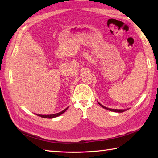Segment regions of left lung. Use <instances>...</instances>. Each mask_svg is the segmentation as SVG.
I'll list each match as a JSON object with an SVG mask.
<instances>
[{
    "instance_id": "8db88e82",
    "label": "left lung",
    "mask_w": 158,
    "mask_h": 158,
    "mask_svg": "<svg viewBox=\"0 0 158 158\" xmlns=\"http://www.w3.org/2000/svg\"><path fill=\"white\" fill-rule=\"evenodd\" d=\"M98 104L99 105L101 106L102 107H103L104 109H107V110H110V111H114V112H118V113H122V112H123V111H126V109H109V108H107V107H105V106H104L103 105H102L100 103H99L98 102Z\"/></svg>"
}]
</instances>
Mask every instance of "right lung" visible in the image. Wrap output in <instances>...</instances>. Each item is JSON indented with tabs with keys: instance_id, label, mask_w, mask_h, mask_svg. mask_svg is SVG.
Segmentation results:
<instances>
[{
	"instance_id": "right-lung-1",
	"label": "right lung",
	"mask_w": 158,
	"mask_h": 158,
	"mask_svg": "<svg viewBox=\"0 0 158 158\" xmlns=\"http://www.w3.org/2000/svg\"><path fill=\"white\" fill-rule=\"evenodd\" d=\"M68 108L69 107H67V108H66L64 110H63L62 111H61V112H60V113H56V114H52V115H37L38 116H39V117H43V118H49V119H52V118H53V117H58V116H59V115H62V113H64L66 110L68 109Z\"/></svg>"
}]
</instances>
